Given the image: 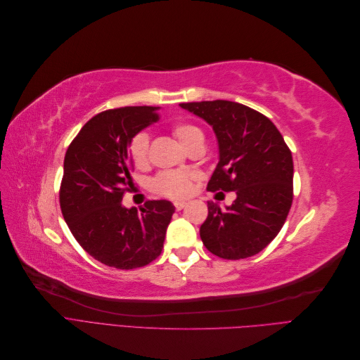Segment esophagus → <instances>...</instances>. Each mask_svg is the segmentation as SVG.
<instances>
[{"instance_id":"esophagus-1","label":"esophagus","mask_w":360,"mask_h":360,"mask_svg":"<svg viewBox=\"0 0 360 360\" xmlns=\"http://www.w3.org/2000/svg\"><path fill=\"white\" fill-rule=\"evenodd\" d=\"M184 205H186V202H184V201H176V202H174V207H176V210L184 209Z\"/></svg>"}]
</instances>
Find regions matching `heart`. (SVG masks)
Listing matches in <instances>:
<instances>
[{
  "label": "heart",
  "mask_w": 360,
  "mask_h": 360,
  "mask_svg": "<svg viewBox=\"0 0 360 360\" xmlns=\"http://www.w3.org/2000/svg\"><path fill=\"white\" fill-rule=\"evenodd\" d=\"M172 135L176 136L180 144L189 148L192 144L204 141V134L201 129L192 123H176L171 127ZM127 153L134 167L138 169H144L148 165V136L144 132L134 135L129 141ZM195 176L189 171H162L153 177L150 188L160 197L179 200L188 197L192 191Z\"/></svg>",
  "instance_id": "obj_1"
}]
</instances>
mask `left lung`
I'll return each instance as SVG.
<instances>
[{
    "instance_id": "1",
    "label": "left lung",
    "mask_w": 360,
    "mask_h": 360,
    "mask_svg": "<svg viewBox=\"0 0 360 360\" xmlns=\"http://www.w3.org/2000/svg\"><path fill=\"white\" fill-rule=\"evenodd\" d=\"M209 123L219 143V163L207 191L236 192L222 210L207 202L200 228L204 246L224 259L263 250L285 224L292 202V158L276 126L261 112L230 101L180 103Z\"/></svg>"
}]
</instances>
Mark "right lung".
<instances>
[{"label": "right lung", "mask_w": 360, "mask_h": 360, "mask_svg": "<svg viewBox=\"0 0 360 360\" xmlns=\"http://www.w3.org/2000/svg\"><path fill=\"white\" fill-rule=\"evenodd\" d=\"M158 106H124L94 115L64 156L60 207L69 230L86 254L105 266H147L163 248L174 205L147 201L139 212L122 200L132 189L129 141L159 118Z\"/></svg>", "instance_id": "right-lung-1"}]
</instances>
